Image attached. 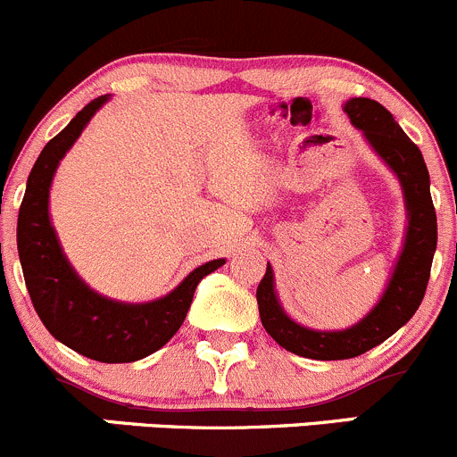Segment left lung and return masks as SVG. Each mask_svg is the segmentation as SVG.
<instances>
[{
	"label": "left lung",
	"instance_id": "left-lung-1",
	"mask_svg": "<svg viewBox=\"0 0 457 457\" xmlns=\"http://www.w3.org/2000/svg\"><path fill=\"white\" fill-rule=\"evenodd\" d=\"M345 112L349 114L353 126L365 132L367 141L385 159V163L398 174L407 201L409 228L403 254L380 303L358 325L343 331H314L287 318L276 301L274 274L267 265L265 276L256 289L262 327L283 349L314 361H345L361 356L376 345L385 343L404 322H409L425 298L437 243V220L428 192V170L416 143L404 135L394 114L378 101L365 96L349 99L345 104Z\"/></svg>",
	"mask_w": 457,
	"mask_h": 457
}]
</instances>
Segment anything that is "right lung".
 <instances>
[{
    "label": "right lung",
    "mask_w": 457,
    "mask_h": 457,
    "mask_svg": "<svg viewBox=\"0 0 457 457\" xmlns=\"http://www.w3.org/2000/svg\"><path fill=\"white\" fill-rule=\"evenodd\" d=\"M105 101L108 95L90 101L41 150L30 170L20 207L17 250L32 307L59 343L92 361L135 362L154 353L177 334L190 310L196 285L225 261L216 258L196 267L174 292L143 305L108 301L92 292L75 274L50 225V183L68 147Z\"/></svg>",
    "instance_id": "obj_1"
}]
</instances>
